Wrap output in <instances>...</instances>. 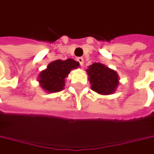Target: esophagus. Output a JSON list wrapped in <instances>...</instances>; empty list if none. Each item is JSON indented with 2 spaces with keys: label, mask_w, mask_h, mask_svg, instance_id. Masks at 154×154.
<instances>
[{
  "label": "esophagus",
  "mask_w": 154,
  "mask_h": 154,
  "mask_svg": "<svg viewBox=\"0 0 154 154\" xmlns=\"http://www.w3.org/2000/svg\"><path fill=\"white\" fill-rule=\"evenodd\" d=\"M77 60L78 61V62H79V64L81 65V67L84 65V59H83L82 57H79V58H77Z\"/></svg>",
  "instance_id": "obj_1"
}]
</instances>
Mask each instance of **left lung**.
I'll use <instances>...</instances> for the list:
<instances>
[{"label":"left lung","mask_w":154,"mask_h":154,"mask_svg":"<svg viewBox=\"0 0 154 154\" xmlns=\"http://www.w3.org/2000/svg\"><path fill=\"white\" fill-rule=\"evenodd\" d=\"M86 72L93 91L100 94H111L119 85V76L116 71L102 63L94 62L88 67Z\"/></svg>","instance_id":"left-lung-1"}]
</instances>
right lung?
Masks as SVG:
<instances>
[{"instance_id": "add662e5", "label": "right lung", "mask_w": 154, "mask_h": 154, "mask_svg": "<svg viewBox=\"0 0 154 154\" xmlns=\"http://www.w3.org/2000/svg\"><path fill=\"white\" fill-rule=\"evenodd\" d=\"M79 67V63L72 60H56L47 66L46 69L43 70L38 77V82L41 87L48 93H58L64 89L65 78L69 72Z\"/></svg>"}]
</instances>
